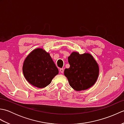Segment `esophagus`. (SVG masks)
Wrapping results in <instances>:
<instances>
[{
  "instance_id": "esophagus-1",
  "label": "esophagus",
  "mask_w": 124,
  "mask_h": 124,
  "mask_svg": "<svg viewBox=\"0 0 124 124\" xmlns=\"http://www.w3.org/2000/svg\"><path fill=\"white\" fill-rule=\"evenodd\" d=\"M60 72L61 73H63L64 72V69H63V68H60Z\"/></svg>"
}]
</instances>
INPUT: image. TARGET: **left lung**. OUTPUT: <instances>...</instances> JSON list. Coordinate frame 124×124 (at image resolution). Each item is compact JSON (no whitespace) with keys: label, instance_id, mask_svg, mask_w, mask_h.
<instances>
[{"label":"left lung","instance_id":"1","mask_svg":"<svg viewBox=\"0 0 124 124\" xmlns=\"http://www.w3.org/2000/svg\"><path fill=\"white\" fill-rule=\"evenodd\" d=\"M68 62L70 68L65 69L64 73L70 86L75 90H85L95 83L99 68L92 55L73 52L68 57Z\"/></svg>","mask_w":124,"mask_h":124}]
</instances>
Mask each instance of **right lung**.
<instances>
[{
	"instance_id": "right-lung-1",
	"label": "right lung",
	"mask_w": 124,
	"mask_h": 124,
	"mask_svg": "<svg viewBox=\"0 0 124 124\" xmlns=\"http://www.w3.org/2000/svg\"><path fill=\"white\" fill-rule=\"evenodd\" d=\"M23 72L26 79L31 85L44 88L51 83L59 73V70L49 53L41 48H37L25 59Z\"/></svg>"
}]
</instances>
